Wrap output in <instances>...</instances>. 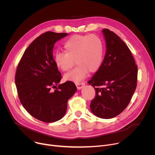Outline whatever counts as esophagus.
Returning <instances> with one entry per match:
<instances>
[{"mask_svg": "<svg viewBox=\"0 0 155 155\" xmlns=\"http://www.w3.org/2000/svg\"><path fill=\"white\" fill-rule=\"evenodd\" d=\"M84 85H85V83H84V82L77 83V84H76V87H77V89H78V90L81 89Z\"/></svg>", "mask_w": 155, "mask_h": 155, "instance_id": "1", "label": "esophagus"}]
</instances>
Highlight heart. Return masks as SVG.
Segmentation results:
<instances>
[{"label":"heart","instance_id":"1","mask_svg":"<svg viewBox=\"0 0 155 155\" xmlns=\"http://www.w3.org/2000/svg\"><path fill=\"white\" fill-rule=\"evenodd\" d=\"M64 52H58L54 56L56 67L63 72L74 70L64 76L65 81L79 82L88 72L95 73L100 68L104 56L102 40L95 35H75L64 43Z\"/></svg>","mask_w":155,"mask_h":155}]
</instances>
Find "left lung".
Segmentation results:
<instances>
[{
    "label": "left lung",
    "mask_w": 155,
    "mask_h": 155,
    "mask_svg": "<svg viewBox=\"0 0 155 155\" xmlns=\"http://www.w3.org/2000/svg\"><path fill=\"white\" fill-rule=\"evenodd\" d=\"M106 43L104 61L90 81L96 96L90 109L97 117L109 119L122 112L137 87L138 68L127 45L117 35L104 28Z\"/></svg>",
    "instance_id": "8db88e82"
}]
</instances>
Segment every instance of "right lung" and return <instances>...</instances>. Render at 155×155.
I'll list each match as a JSON object with an SVG mask.
<instances>
[{"mask_svg": "<svg viewBox=\"0 0 155 155\" xmlns=\"http://www.w3.org/2000/svg\"><path fill=\"white\" fill-rule=\"evenodd\" d=\"M67 33L45 32L33 41L18 64L15 81L20 101L33 117L43 122L60 120L68 101L77 90L74 82L58 84L61 74L54 64L53 47ZM56 88L54 91L51 88Z\"/></svg>", "mask_w": 155, "mask_h": 155, "instance_id": "add662e5", "label": "right lung"}]
</instances>
